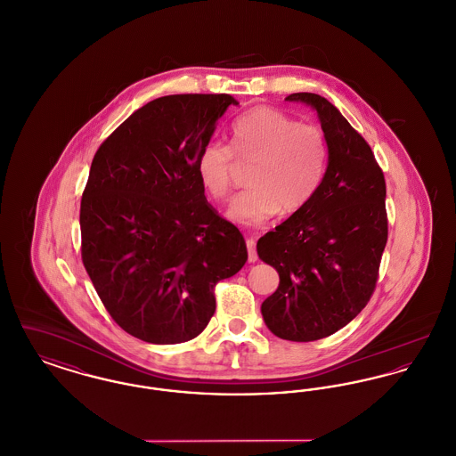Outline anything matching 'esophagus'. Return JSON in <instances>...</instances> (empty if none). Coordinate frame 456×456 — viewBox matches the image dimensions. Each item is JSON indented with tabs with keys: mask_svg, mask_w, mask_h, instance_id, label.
Returning <instances> with one entry per match:
<instances>
[{
	"mask_svg": "<svg viewBox=\"0 0 456 456\" xmlns=\"http://www.w3.org/2000/svg\"><path fill=\"white\" fill-rule=\"evenodd\" d=\"M246 246H248V261L249 263H255L258 260V255H256V240L255 239H248L246 240Z\"/></svg>",
	"mask_w": 456,
	"mask_h": 456,
	"instance_id": "esophagus-1",
	"label": "esophagus"
}]
</instances>
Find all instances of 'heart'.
<instances>
[{"label":"heart","mask_w":456,"mask_h":456,"mask_svg":"<svg viewBox=\"0 0 456 456\" xmlns=\"http://www.w3.org/2000/svg\"><path fill=\"white\" fill-rule=\"evenodd\" d=\"M232 147L208 142L198 157V175L216 200H225L240 164H253L249 190L236 196L227 216L244 225L260 227L281 210H303L318 191L328 162L325 133L299 123L282 110L255 108L232 125Z\"/></svg>","instance_id":"heart-1"}]
</instances>
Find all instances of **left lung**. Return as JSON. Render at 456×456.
Masks as SVG:
<instances>
[{"label":"left lung","mask_w":456,"mask_h":456,"mask_svg":"<svg viewBox=\"0 0 456 456\" xmlns=\"http://www.w3.org/2000/svg\"><path fill=\"white\" fill-rule=\"evenodd\" d=\"M285 101L318 112L328 164L303 210L258 239V256L281 277L261 314L279 338L313 342L348 325L372 296L388 239L387 184L368 142L325 97Z\"/></svg>","instance_id":"left-lung-1"}]
</instances>
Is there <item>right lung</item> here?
<instances>
[{
  "instance_id": "add662e5",
  "label": "right lung",
  "mask_w": 456,
  "mask_h": 456,
  "mask_svg": "<svg viewBox=\"0 0 456 456\" xmlns=\"http://www.w3.org/2000/svg\"><path fill=\"white\" fill-rule=\"evenodd\" d=\"M229 94L159 97L94 155L80 205L82 260L110 318L159 346L198 337L216 283L248 260L238 227L207 201L198 157Z\"/></svg>"
}]
</instances>
